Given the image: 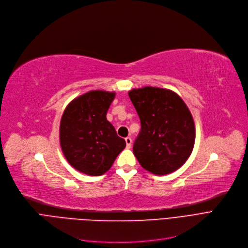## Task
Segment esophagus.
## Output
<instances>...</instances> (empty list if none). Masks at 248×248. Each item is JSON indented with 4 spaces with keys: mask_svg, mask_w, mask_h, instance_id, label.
<instances>
[{
    "mask_svg": "<svg viewBox=\"0 0 248 248\" xmlns=\"http://www.w3.org/2000/svg\"><path fill=\"white\" fill-rule=\"evenodd\" d=\"M125 142H126L127 148H130V147H131V144H132V139H131V137H126V138H125Z\"/></svg>",
    "mask_w": 248,
    "mask_h": 248,
    "instance_id": "obj_1",
    "label": "esophagus"
}]
</instances>
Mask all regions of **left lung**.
<instances>
[{"mask_svg":"<svg viewBox=\"0 0 248 248\" xmlns=\"http://www.w3.org/2000/svg\"><path fill=\"white\" fill-rule=\"evenodd\" d=\"M128 95L141 123L133 145L141 167L157 175L179 170L190 157L196 138L193 116L183 99L155 87L133 89Z\"/></svg>","mask_w":248,"mask_h":248,"instance_id":"left-lung-1","label":"left lung"}]
</instances>
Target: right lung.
Listing matches in <instances>:
<instances>
[{
  "mask_svg": "<svg viewBox=\"0 0 248 248\" xmlns=\"http://www.w3.org/2000/svg\"><path fill=\"white\" fill-rule=\"evenodd\" d=\"M115 96L114 92H88L70 102L62 114V150L70 166L82 173L104 174L126 146L106 118Z\"/></svg>",
  "mask_w": 248,
  "mask_h": 248,
  "instance_id": "add662e5",
  "label": "right lung"
}]
</instances>
